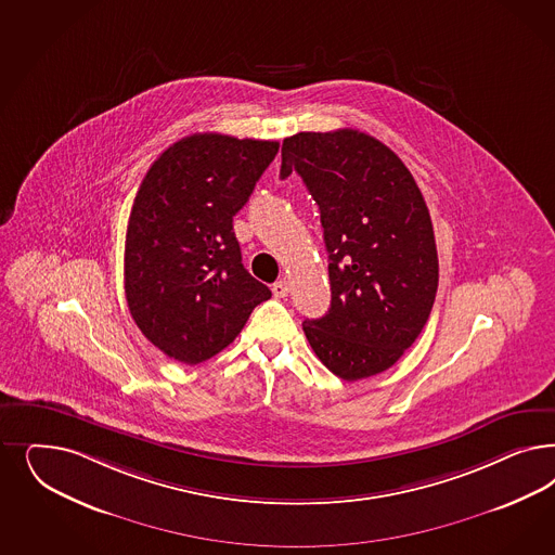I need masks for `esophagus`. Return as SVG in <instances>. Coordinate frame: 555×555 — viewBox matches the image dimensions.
<instances>
[{"mask_svg":"<svg viewBox=\"0 0 555 555\" xmlns=\"http://www.w3.org/2000/svg\"><path fill=\"white\" fill-rule=\"evenodd\" d=\"M271 292H273V296H275V298H286L287 292H289L286 280H280V282H275V284L271 286Z\"/></svg>","mask_w":555,"mask_h":555,"instance_id":"34e87169","label":"esophagus"}]
</instances>
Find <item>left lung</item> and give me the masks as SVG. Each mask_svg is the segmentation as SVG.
I'll return each mask as SVG.
<instances>
[{
	"mask_svg": "<svg viewBox=\"0 0 555 555\" xmlns=\"http://www.w3.org/2000/svg\"><path fill=\"white\" fill-rule=\"evenodd\" d=\"M294 171L319 204L331 280V308L302 322L306 339L340 379L382 374L421 335L437 294L425 197L393 151L351 128L284 139L280 178Z\"/></svg>",
	"mask_w": 555,
	"mask_h": 555,
	"instance_id": "8db88e82",
	"label": "left lung"
}]
</instances>
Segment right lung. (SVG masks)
Returning a JSON list of instances; mask_svg holds the SVG:
<instances>
[{
	"instance_id": "obj_1",
	"label": "right lung",
	"mask_w": 555,
	"mask_h": 555,
	"mask_svg": "<svg viewBox=\"0 0 555 555\" xmlns=\"http://www.w3.org/2000/svg\"><path fill=\"white\" fill-rule=\"evenodd\" d=\"M280 143L204 132L151 165L125 247L128 310L165 356L196 365L229 347L253 308L271 298L241 261L233 216Z\"/></svg>"
}]
</instances>
